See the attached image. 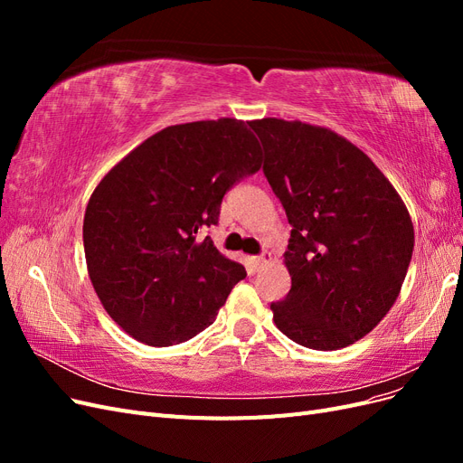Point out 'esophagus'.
<instances>
[{
    "mask_svg": "<svg viewBox=\"0 0 463 463\" xmlns=\"http://www.w3.org/2000/svg\"><path fill=\"white\" fill-rule=\"evenodd\" d=\"M272 260V257H270V253H264V255H260V257H255L253 260H250V264H253V270L255 272H259V270H262L266 264H269Z\"/></svg>",
    "mask_w": 463,
    "mask_h": 463,
    "instance_id": "34e87169",
    "label": "esophagus"
}]
</instances>
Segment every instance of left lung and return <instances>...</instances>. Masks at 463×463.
Returning <instances> with one entry per match:
<instances>
[{"label": "left lung", "mask_w": 463, "mask_h": 463, "mask_svg": "<svg viewBox=\"0 0 463 463\" xmlns=\"http://www.w3.org/2000/svg\"><path fill=\"white\" fill-rule=\"evenodd\" d=\"M264 175L291 235V289L274 325L299 345L334 352L367 335L396 303L413 253V223L398 191L365 152L320 125L249 121Z\"/></svg>", "instance_id": "1"}]
</instances>
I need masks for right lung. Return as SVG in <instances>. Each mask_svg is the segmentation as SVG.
Masks as SVG:
<instances>
[{
    "label": "right lung",
    "instance_id": "right-lung-1",
    "mask_svg": "<svg viewBox=\"0 0 463 463\" xmlns=\"http://www.w3.org/2000/svg\"><path fill=\"white\" fill-rule=\"evenodd\" d=\"M260 165L245 121L220 118L154 133L100 179L82 241L96 296L123 332L167 347L213 325L247 272L199 230L218 223L223 194Z\"/></svg>",
    "mask_w": 463,
    "mask_h": 463
}]
</instances>
